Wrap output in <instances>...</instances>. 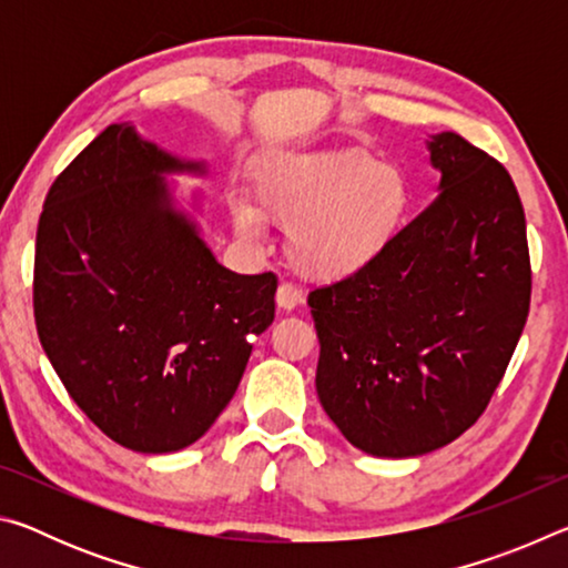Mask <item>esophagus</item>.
Masks as SVG:
<instances>
[{"mask_svg":"<svg viewBox=\"0 0 568 568\" xmlns=\"http://www.w3.org/2000/svg\"><path fill=\"white\" fill-rule=\"evenodd\" d=\"M275 303L281 311H295V307L303 303V293L297 291L293 283H281L275 293Z\"/></svg>","mask_w":568,"mask_h":568,"instance_id":"esophagus-1","label":"esophagus"}]
</instances>
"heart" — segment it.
I'll use <instances>...</instances> for the list:
<instances>
[{
    "label": "heart",
    "instance_id": "b5f03b06",
    "mask_svg": "<svg viewBox=\"0 0 568 568\" xmlns=\"http://www.w3.org/2000/svg\"><path fill=\"white\" fill-rule=\"evenodd\" d=\"M255 203L233 200L237 233L261 240L267 220L285 230L287 261L333 283L376 265L406 225L413 192L403 172L365 150L281 155L257 172Z\"/></svg>",
    "mask_w": 568,
    "mask_h": 568
}]
</instances>
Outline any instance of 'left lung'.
I'll return each instance as SVG.
<instances>
[{
  "mask_svg": "<svg viewBox=\"0 0 568 568\" xmlns=\"http://www.w3.org/2000/svg\"><path fill=\"white\" fill-rule=\"evenodd\" d=\"M438 197L376 265L307 295L315 388L355 448L430 454L486 410L531 303L526 217L501 162L456 132L428 140Z\"/></svg>",
  "mask_w": 568,
  "mask_h": 568,
  "instance_id": "8db88e82",
  "label": "left lung"
}]
</instances>
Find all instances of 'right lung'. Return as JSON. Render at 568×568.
Returning a JSON list of instances; mask_svg holds the SVG:
<instances>
[{"label":"right lung","instance_id":"right-lung-1","mask_svg":"<svg viewBox=\"0 0 568 568\" xmlns=\"http://www.w3.org/2000/svg\"><path fill=\"white\" fill-rule=\"evenodd\" d=\"M205 172L102 130L47 192L37 227L34 321L72 400L114 444L170 454L195 444L235 396L250 335L275 318V273L215 261L165 172Z\"/></svg>","mask_w":568,"mask_h":568}]
</instances>
